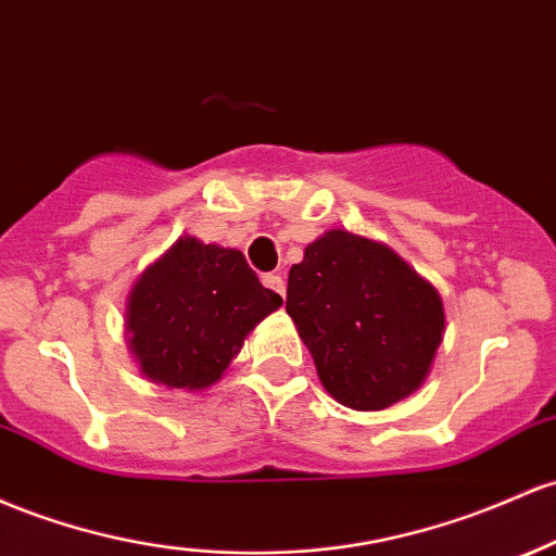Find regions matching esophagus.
<instances>
[{
	"label": "esophagus",
	"mask_w": 556,
	"mask_h": 556,
	"mask_svg": "<svg viewBox=\"0 0 556 556\" xmlns=\"http://www.w3.org/2000/svg\"><path fill=\"white\" fill-rule=\"evenodd\" d=\"M264 285L271 292H277L279 298H285V279L279 274H264Z\"/></svg>",
	"instance_id": "esophagus-1"
}]
</instances>
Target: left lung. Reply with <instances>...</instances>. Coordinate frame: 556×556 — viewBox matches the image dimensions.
Wrapping results in <instances>:
<instances>
[{
  "label": "left lung",
  "mask_w": 556,
  "mask_h": 556,
  "mask_svg": "<svg viewBox=\"0 0 556 556\" xmlns=\"http://www.w3.org/2000/svg\"><path fill=\"white\" fill-rule=\"evenodd\" d=\"M288 314L321 386L356 412H380L422 386L446 329L427 279L345 229L325 231L290 268Z\"/></svg>",
  "instance_id": "8db88e82"
}]
</instances>
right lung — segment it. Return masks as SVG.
<instances>
[{
	"label": "right lung",
	"instance_id": "add662e5",
	"mask_svg": "<svg viewBox=\"0 0 556 556\" xmlns=\"http://www.w3.org/2000/svg\"><path fill=\"white\" fill-rule=\"evenodd\" d=\"M282 306L240 250L179 237L134 282L126 303L129 348L157 386L203 390L261 319Z\"/></svg>",
	"mask_w": 556,
	"mask_h": 556
}]
</instances>
